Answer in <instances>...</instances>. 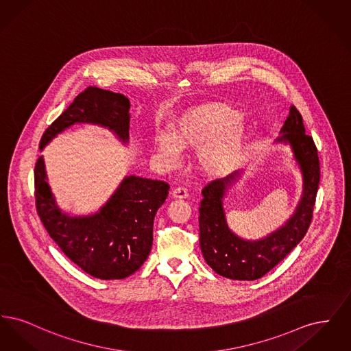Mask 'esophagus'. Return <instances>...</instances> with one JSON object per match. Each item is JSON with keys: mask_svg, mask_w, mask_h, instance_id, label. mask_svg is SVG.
I'll list each match as a JSON object with an SVG mask.
<instances>
[{"mask_svg": "<svg viewBox=\"0 0 351 351\" xmlns=\"http://www.w3.org/2000/svg\"><path fill=\"white\" fill-rule=\"evenodd\" d=\"M172 197L173 199H186L188 197V191L183 186H178L172 191Z\"/></svg>", "mask_w": 351, "mask_h": 351, "instance_id": "obj_1", "label": "esophagus"}]
</instances>
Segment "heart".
Instances as JSON below:
<instances>
[{
    "instance_id": "1",
    "label": "heart",
    "mask_w": 351,
    "mask_h": 351,
    "mask_svg": "<svg viewBox=\"0 0 351 351\" xmlns=\"http://www.w3.org/2000/svg\"><path fill=\"white\" fill-rule=\"evenodd\" d=\"M154 143L171 166L179 163L183 149L197 150L201 173L209 179H221L232 173L243 158L246 122L228 105L201 104L180 113L173 119L172 134H158Z\"/></svg>"
}]
</instances>
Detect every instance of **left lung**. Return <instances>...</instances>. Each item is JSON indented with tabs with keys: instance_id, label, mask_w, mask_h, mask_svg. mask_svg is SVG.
Returning a JSON list of instances; mask_svg holds the SVG:
<instances>
[{
	"instance_id": "8db88e82",
	"label": "left lung",
	"mask_w": 351,
	"mask_h": 351,
	"mask_svg": "<svg viewBox=\"0 0 351 351\" xmlns=\"http://www.w3.org/2000/svg\"><path fill=\"white\" fill-rule=\"evenodd\" d=\"M275 143L288 145L300 169L302 192L295 212L280 228L259 239H245L229 228L223 199L242 175L235 171L202 189L200 246L205 262L218 275L233 280H256L265 276L293 250L306 233L313 215L319 183L317 149L305 134L299 110L291 106Z\"/></svg>"
}]
</instances>
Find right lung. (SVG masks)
I'll return each mask as SVG.
<instances>
[{
    "label": "right lung",
    "mask_w": 351,
    "mask_h": 351,
    "mask_svg": "<svg viewBox=\"0 0 351 351\" xmlns=\"http://www.w3.org/2000/svg\"><path fill=\"white\" fill-rule=\"evenodd\" d=\"M130 101L121 93L89 86L45 132L39 150L75 123L109 129L126 145L130 129ZM45 159L35 165L36 212L56 245L86 274L101 280L125 279L145 263L152 246V226L169 185L135 175L125 176L99 212L71 216L51 192Z\"/></svg>",
    "instance_id": "obj_1"
}]
</instances>
